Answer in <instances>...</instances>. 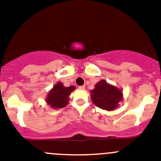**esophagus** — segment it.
Returning a JSON list of instances; mask_svg holds the SVG:
<instances>
[{"label":"esophagus","mask_w":161,"mask_h":161,"mask_svg":"<svg viewBox=\"0 0 161 161\" xmlns=\"http://www.w3.org/2000/svg\"><path fill=\"white\" fill-rule=\"evenodd\" d=\"M79 90H84L85 89V86H79Z\"/></svg>","instance_id":"esophagus-1"}]
</instances>
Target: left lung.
Returning a JSON list of instances; mask_svg holds the SVG:
<instances>
[{"label": "left lung", "mask_w": 161, "mask_h": 161, "mask_svg": "<svg viewBox=\"0 0 161 161\" xmlns=\"http://www.w3.org/2000/svg\"><path fill=\"white\" fill-rule=\"evenodd\" d=\"M91 99L98 108L112 111L118 108V103L122 100V92L101 80L97 82L94 90H91Z\"/></svg>", "instance_id": "obj_1"}]
</instances>
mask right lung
Returning <instances> with one entry per match:
<instances>
[{
  "label": "right lung",
  "mask_w": 161,
  "mask_h": 161,
  "mask_svg": "<svg viewBox=\"0 0 161 161\" xmlns=\"http://www.w3.org/2000/svg\"><path fill=\"white\" fill-rule=\"evenodd\" d=\"M75 89L73 86L65 87L61 82H58L48 93L46 101L54 109L64 108L69 103V96Z\"/></svg>",
  "instance_id": "right-lung-1"
}]
</instances>
